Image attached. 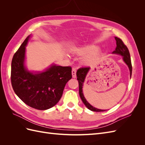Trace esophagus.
I'll return each instance as SVG.
<instances>
[{
	"instance_id": "34e87169",
	"label": "esophagus",
	"mask_w": 145,
	"mask_h": 145,
	"mask_svg": "<svg viewBox=\"0 0 145 145\" xmlns=\"http://www.w3.org/2000/svg\"><path fill=\"white\" fill-rule=\"evenodd\" d=\"M72 76L73 78L76 77V69L75 68H73L72 69Z\"/></svg>"
}]
</instances>
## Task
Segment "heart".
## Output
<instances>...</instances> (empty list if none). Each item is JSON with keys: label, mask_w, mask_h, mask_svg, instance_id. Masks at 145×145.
<instances>
[{"label": "heart", "mask_w": 145, "mask_h": 145, "mask_svg": "<svg viewBox=\"0 0 145 145\" xmlns=\"http://www.w3.org/2000/svg\"><path fill=\"white\" fill-rule=\"evenodd\" d=\"M97 47L95 45H89L78 50L77 52L79 54H91L85 58V63L86 64H91L94 62L95 59L96 54L93 52L97 50Z\"/></svg>", "instance_id": "heart-1"}]
</instances>
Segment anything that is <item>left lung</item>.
<instances>
[{
	"instance_id": "8db88e82",
	"label": "left lung",
	"mask_w": 145,
	"mask_h": 145,
	"mask_svg": "<svg viewBox=\"0 0 145 145\" xmlns=\"http://www.w3.org/2000/svg\"><path fill=\"white\" fill-rule=\"evenodd\" d=\"M116 40V45L117 46L116 48V50L112 52L113 54H119L123 56V60L125 63L128 65V67L130 71V76L131 77V74H132V64H131V60L130 57V54L129 51L128 50V48L124 44L123 42L120 39L118 38L117 37H115ZM90 69L89 67H82L78 69L77 71L76 75H77V79L78 82V86H79V95L80 97L82 100L83 103L85 104V106L88 108L89 110L95 112H102L106 110H103V109H99L97 108H95L93 107L92 105H91L87 100L85 99L84 95L83 94L82 91V86L83 82L85 81V77L87 75L88 72H89Z\"/></svg>"
}]
</instances>
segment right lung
Here are the masks:
<instances>
[{"mask_svg":"<svg viewBox=\"0 0 145 145\" xmlns=\"http://www.w3.org/2000/svg\"><path fill=\"white\" fill-rule=\"evenodd\" d=\"M26 38L13 56L11 82L16 95L29 106L46 110L54 106L62 97L64 88L72 78L71 67L52 65L45 71L33 73L25 68Z\"/></svg>","mask_w":145,"mask_h":145,"instance_id":"1","label":"right lung"}]
</instances>
